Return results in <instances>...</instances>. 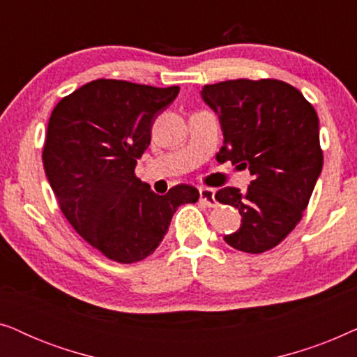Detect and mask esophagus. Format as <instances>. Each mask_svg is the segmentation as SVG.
Wrapping results in <instances>:
<instances>
[{"mask_svg": "<svg viewBox=\"0 0 357 357\" xmlns=\"http://www.w3.org/2000/svg\"><path fill=\"white\" fill-rule=\"evenodd\" d=\"M199 199H202V202L209 208L218 206V202H216V197H214L213 188H199Z\"/></svg>", "mask_w": 357, "mask_h": 357, "instance_id": "34e87169", "label": "esophagus"}]
</instances>
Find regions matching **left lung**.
<instances>
[{
    "mask_svg": "<svg viewBox=\"0 0 357 357\" xmlns=\"http://www.w3.org/2000/svg\"><path fill=\"white\" fill-rule=\"evenodd\" d=\"M199 94L221 123L219 162L231 160L253 175L247 192L224 187L216 193L242 216L224 241L247 253L270 250L301 221L321 174L317 112L301 91L278 79L222 81Z\"/></svg>",
    "mask_w": 357,
    "mask_h": 357,
    "instance_id": "8db88e82",
    "label": "left lung"
}]
</instances>
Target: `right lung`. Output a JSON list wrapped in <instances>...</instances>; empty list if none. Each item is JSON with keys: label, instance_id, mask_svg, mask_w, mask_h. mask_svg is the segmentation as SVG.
<instances>
[{"label": "right lung", "instance_id": "right-lung-1", "mask_svg": "<svg viewBox=\"0 0 357 357\" xmlns=\"http://www.w3.org/2000/svg\"><path fill=\"white\" fill-rule=\"evenodd\" d=\"M178 91L96 79L63 97L48 120L42 154L48 183L76 232L114 261L149 257L180 204L199 198L187 183L158 195L135 175L154 120Z\"/></svg>", "mask_w": 357, "mask_h": 357}]
</instances>
